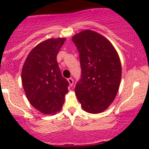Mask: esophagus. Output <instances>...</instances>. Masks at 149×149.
I'll use <instances>...</instances> for the list:
<instances>
[{
	"label": "esophagus",
	"instance_id": "1",
	"mask_svg": "<svg viewBox=\"0 0 149 149\" xmlns=\"http://www.w3.org/2000/svg\"><path fill=\"white\" fill-rule=\"evenodd\" d=\"M68 81L69 82V84H70V86H71L73 84V79H72V78H69V79H68Z\"/></svg>",
	"mask_w": 149,
	"mask_h": 149
}]
</instances>
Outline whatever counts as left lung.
<instances>
[{"mask_svg":"<svg viewBox=\"0 0 149 149\" xmlns=\"http://www.w3.org/2000/svg\"><path fill=\"white\" fill-rule=\"evenodd\" d=\"M72 41L79 52L81 75L75 92L89 113L104 111L113 102L121 80V63L112 45L101 34L85 30Z\"/></svg>","mask_w":149,"mask_h":149,"instance_id":"left-lung-1","label":"left lung"}]
</instances>
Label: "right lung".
Masks as SVG:
<instances>
[{"label":"right lung","instance_id":"add662e5","mask_svg":"<svg viewBox=\"0 0 149 149\" xmlns=\"http://www.w3.org/2000/svg\"><path fill=\"white\" fill-rule=\"evenodd\" d=\"M65 38L49 39L37 45L29 54L22 81L31 104L42 113L55 114L62 107L69 83L63 77L57 55Z\"/></svg>","mask_w":149,"mask_h":149}]
</instances>
